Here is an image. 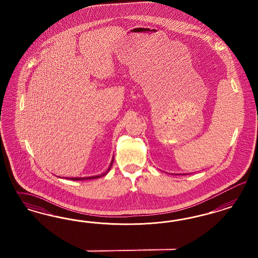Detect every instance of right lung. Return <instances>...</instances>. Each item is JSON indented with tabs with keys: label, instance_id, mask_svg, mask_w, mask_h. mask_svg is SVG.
Masks as SVG:
<instances>
[{
	"label": "right lung",
	"instance_id": "1",
	"mask_svg": "<svg viewBox=\"0 0 258 258\" xmlns=\"http://www.w3.org/2000/svg\"><path fill=\"white\" fill-rule=\"evenodd\" d=\"M112 162H113V160L111 161V164L109 165V169H108V171L106 172V173H104L103 175L101 176H93V177H87V178H70V180H93V179H97V178H100L102 176H104V175H106L108 172H109V169H110V167H111V164H112ZM67 179V178H66ZM69 179V178H68Z\"/></svg>",
	"mask_w": 258,
	"mask_h": 258
}]
</instances>
